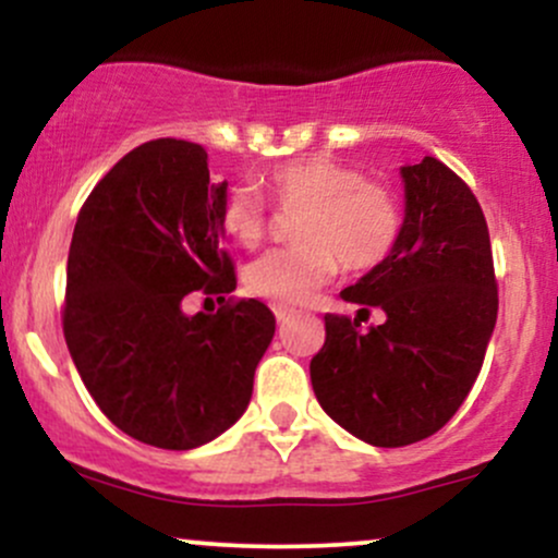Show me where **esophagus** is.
<instances>
[{"label": "esophagus", "instance_id": "1", "mask_svg": "<svg viewBox=\"0 0 558 558\" xmlns=\"http://www.w3.org/2000/svg\"><path fill=\"white\" fill-rule=\"evenodd\" d=\"M272 312H275V317H278V323H286L288 317L296 315V310H293V306H288V304H272Z\"/></svg>", "mask_w": 558, "mask_h": 558}]
</instances>
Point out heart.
I'll return each instance as SVG.
<instances>
[{
	"mask_svg": "<svg viewBox=\"0 0 558 558\" xmlns=\"http://www.w3.org/2000/svg\"><path fill=\"white\" fill-rule=\"evenodd\" d=\"M267 198L280 215H299L296 246L262 254L243 270L248 293L299 304L323 288L338 267L369 272L388 262L407 228V204L390 183L332 159H293L265 175ZM217 222L230 241L257 248L270 230V207L248 185L222 196Z\"/></svg>",
	"mask_w": 558,
	"mask_h": 558,
	"instance_id": "1",
	"label": "heart"
}]
</instances>
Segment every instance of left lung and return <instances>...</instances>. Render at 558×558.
<instances>
[{
    "instance_id": "8db88e82",
    "label": "left lung",
    "mask_w": 558,
    "mask_h": 558,
    "mask_svg": "<svg viewBox=\"0 0 558 558\" xmlns=\"http://www.w3.org/2000/svg\"><path fill=\"white\" fill-rule=\"evenodd\" d=\"M407 228L388 262L341 296L360 318L325 315L310 375L319 407L380 448L417 444L457 414L483 367L498 315L488 222L475 194L440 159L401 168Z\"/></svg>"
}]
</instances>
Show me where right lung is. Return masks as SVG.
I'll return each mask as SVG.
<instances>
[{"instance_id": "add662e5", "label": "right lung", "mask_w": 558, "mask_h": 558, "mask_svg": "<svg viewBox=\"0 0 558 558\" xmlns=\"http://www.w3.org/2000/svg\"><path fill=\"white\" fill-rule=\"evenodd\" d=\"M228 183H209L207 149L146 141L83 202L68 254L62 332L96 407L146 446L189 451L246 412L275 315L235 299L217 222ZM217 295L215 316L182 299Z\"/></svg>"}]
</instances>
